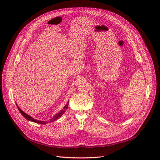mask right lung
<instances>
[{"label": "right lung", "instance_id": "add662e5", "mask_svg": "<svg viewBox=\"0 0 160 160\" xmlns=\"http://www.w3.org/2000/svg\"><path fill=\"white\" fill-rule=\"evenodd\" d=\"M68 103H69V102H68L66 104V106L63 108V109H62V110H61V111L60 112H59L58 113H57L56 115H55V117L50 121V122H53V121H54V120H57V119H58L59 117H61L63 114H64V112L66 111V109H68ZM17 105V104H16ZM18 107V109H19V112L21 113V115L23 116L27 120H29V121H31V122H35V123H40V124H45V123H47V122H44V121H39V120H35V119H34V118H33L32 117H30L29 115H28L27 114H26L25 112H24L23 111H22L18 106H17Z\"/></svg>", "mask_w": 160, "mask_h": 160}]
</instances>
